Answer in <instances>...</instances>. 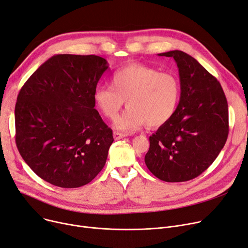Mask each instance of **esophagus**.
<instances>
[{"instance_id": "1", "label": "esophagus", "mask_w": 248, "mask_h": 248, "mask_svg": "<svg viewBox=\"0 0 248 248\" xmlns=\"http://www.w3.org/2000/svg\"><path fill=\"white\" fill-rule=\"evenodd\" d=\"M113 136H114V139H115V140H119V139L124 138L126 135H125V134H122V133H119V132H117V131H115V132L113 133Z\"/></svg>"}]
</instances>
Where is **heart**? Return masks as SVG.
<instances>
[{
  "label": "heart",
  "instance_id": "1",
  "mask_svg": "<svg viewBox=\"0 0 248 248\" xmlns=\"http://www.w3.org/2000/svg\"><path fill=\"white\" fill-rule=\"evenodd\" d=\"M181 91V81L174 74L130 63L112 75L111 87H97L93 99L97 109L111 120L116 119L126 101L128 108L115 127L133 132L145 124L155 128L168 123L178 109Z\"/></svg>",
  "mask_w": 248,
  "mask_h": 248
}]
</instances>
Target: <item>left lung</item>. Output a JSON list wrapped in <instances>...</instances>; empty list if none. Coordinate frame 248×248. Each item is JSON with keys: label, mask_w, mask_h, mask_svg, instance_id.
Listing matches in <instances>:
<instances>
[{"label": "left lung", "mask_w": 248, "mask_h": 248, "mask_svg": "<svg viewBox=\"0 0 248 248\" xmlns=\"http://www.w3.org/2000/svg\"><path fill=\"white\" fill-rule=\"evenodd\" d=\"M179 67L181 99L171 119L149 137L148 170L161 181L186 182L219 155L229 133L228 104L217 78L181 50L159 53Z\"/></svg>", "instance_id": "obj_1"}]
</instances>
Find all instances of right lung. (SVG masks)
Instances as JSON below:
<instances>
[{"label":"right lung","instance_id":"1","mask_svg":"<svg viewBox=\"0 0 248 248\" xmlns=\"http://www.w3.org/2000/svg\"><path fill=\"white\" fill-rule=\"evenodd\" d=\"M108 68L97 55L57 54L34 72L15 107L16 145L39 178L78 187L96 178L113 143V131L93 95Z\"/></svg>","mask_w":248,"mask_h":248}]
</instances>
